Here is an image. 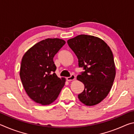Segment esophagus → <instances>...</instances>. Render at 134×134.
I'll list each match as a JSON object with an SVG mask.
<instances>
[{
    "instance_id": "esophagus-1",
    "label": "esophagus",
    "mask_w": 134,
    "mask_h": 134,
    "mask_svg": "<svg viewBox=\"0 0 134 134\" xmlns=\"http://www.w3.org/2000/svg\"><path fill=\"white\" fill-rule=\"evenodd\" d=\"M75 79H76V76H74V74H71V75L70 77H67V80L68 81H71V80H75Z\"/></svg>"
}]
</instances>
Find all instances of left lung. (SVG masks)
Returning <instances> with one entry per match:
<instances>
[{"mask_svg": "<svg viewBox=\"0 0 134 134\" xmlns=\"http://www.w3.org/2000/svg\"><path fill=\"white\" fill-rule=\"evenodd\" d=\"M67 43L78 58L79 67L85 70L77 77L85 85L79 99L87 106L97 105L108 96L114 81L112 52L103 40L92 35H79Z\"/></svg>", "mask_w": 134, "mask_h": 134, "instance_id": "obj_1", "label": "left lung"}]
</instances>
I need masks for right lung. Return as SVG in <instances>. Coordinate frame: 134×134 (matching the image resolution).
Listing matches in <instances>:
<instances>
[{
	"label": "right lung",
	"mask_w": 134,
	"mask_h": 134,
	"mask_svg": "<svg viewBox=\"0 0 134 134\" xmlns=\"http://www.w3.org/2000/svg\"><path fill=\"white\" fill-rule=\"evenodd\" d=\"M65 44L59 38H47L29 48L22 59L20 77L30 98L42 105L55 100L65 85V79L55 73L54 55Z\"/></svg>",
	"instance_id": "add662e5"
}]
</instances>
